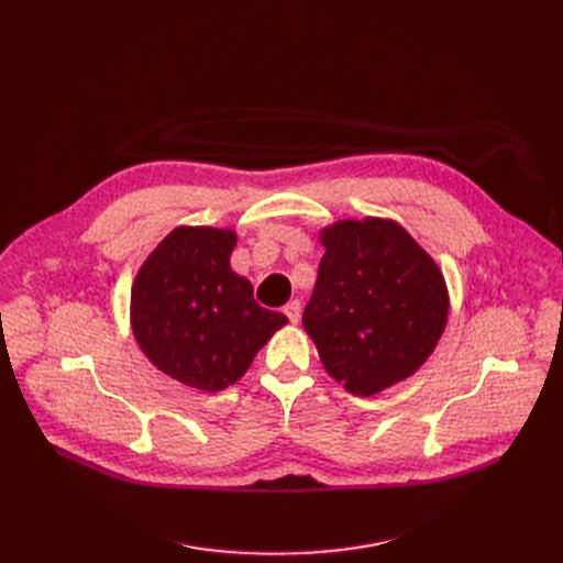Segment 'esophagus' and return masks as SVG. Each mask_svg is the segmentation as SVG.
Instances as JSON below:
<instances>
[{
	"label": "esophagus",
	"mask_w": 563,
	"mask_h": 563,
	"mask_svg": "<svg viewBox=\"0 0 563 563\" xmlns=\"http://www.w3.org/2000/svg\"><path fill=\"white\" fill-rule=\"evenodd\" d=\"M283 312L287 314V319L291 321V323H299V319H301V303L294 299V301H289L285 308H283Z\"/></svg>",
	"instance_id": "obj_1"
}]
</instances>
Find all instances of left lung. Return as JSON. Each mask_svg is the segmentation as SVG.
Segmentation results:
<instances>
[{
    "mask_svg": "<svg viewBox=\"0 0 563 563\" xmlns=\"http://www.w3.org/2000/svg\"><path fill=\"white\" fill-rule=\"evenodd\" d=\"M319 242L327 253L303 329L346 393L378 395L416 374L445 333V276L393 219H342Z\"/></svg>",
    "mask_w": 563,
    "mask_h": 563,
    "instance_id": "left-lung-1",
    "label": "left lung"
}]
</instances>
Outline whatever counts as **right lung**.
Returning <instances> with one entry per match:
<instances>
[{"label": "right lung", "instance_id": "right-lung-1", "mask_svg": "<svg viewBox=\"0 0 563 563\" xmlns=\"http://www.w3.org/2000/svg\"><path fill=\"white\" fill-rule=\"evenodd\" d=\"M236 232L212 225L170 230L132 283L130 323L139 349L159 372L200 393L240 380L287 317L253 299L232 272Z\"/></svg>", "mask_w": 563, "mask_h": 563}]
</instances>
